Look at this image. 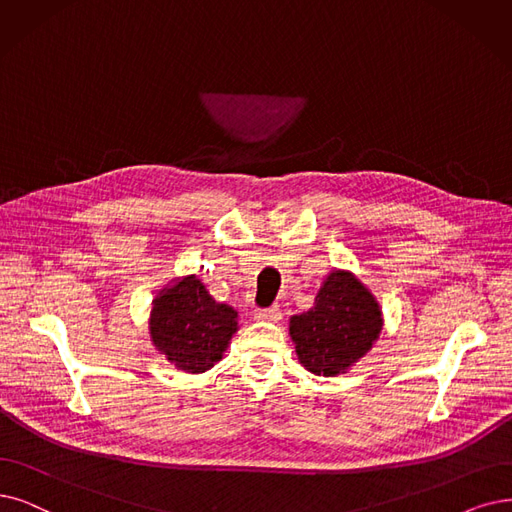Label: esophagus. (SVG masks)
Returning a JSON list of instances; mask_svg holds the SVG:
<instances>
[{
  "label": "esophagus",
  "mask_w": 512,
  "mask_h": 512,
  "mask_svg": "<svg viewBox=\"0 0 512 512\" xmlns=\"http://www.w3.org/2000/svg\"><path fill=\"white\" fill-rule=\"evenodd\" d=\"M280 316H282V312H280L278 306L255 310V318H257V320H270V323H276V320H280Z\"/></svg>",
  "instance_id": "34e87169"
}]
</instances>
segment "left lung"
Masks as SVG:
<instances>
[{"label": "left lung", "mask_w": 512, "mask_h": 512, "mask_svg": "<svg viewBox=\"0 0 512 512\" xmlns=\"http://www.w3.org/2000/svg\"><path fill=\"white\" fill-rule=\"evenodd\" d=\"M382 312L348 272H331L312 310L291 318L299 363L316 375L344 373L380 335Z\"/></svg>", "instance_id": "1"}]
</instances>
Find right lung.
I'll list each match as a JSON object with an SVG mask.
<instances>
[{"label":"right lung","instance_id":"right-lung-1","mask_svg":"<svg viewBox=\"0 0 512 512\" xmlns=\"http://www.w3.org/2000/svg\"><path fill=\"white\" fill-rule=\"evenodd\" d=\"M236 310L217 304L196 276L162 293L151 312V339L187 373L211 369L236 333Z\"/></svg>","mask_w":512,"mask_h":512}]
</instances>
